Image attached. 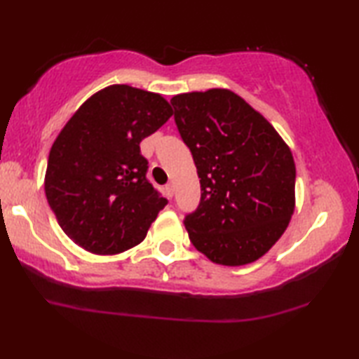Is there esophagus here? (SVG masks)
Here are the masks:
<instances>
[{
	"mask_svg": "<svg viewBox=\"0 0 359 359\" xmlns=\"http://www.w3.org/2000/svg\"><path fill=\"white\" fill-rule=\"evenodd\" d=\"M166 193H168L171 198L174 196V185H172V184H168V185H166Z\"/></svg>",
	"mask_w": 359,
	"mask_h": 359,
	"instance_id": "esophagus-1",
	"label": "esophagus"
}]
</instances>
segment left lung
I'll list each match as a JSON object with an SVG mask.
<instances>
[{
	"label": "left lung",
	"instance_id": "obj_1",
	"mask_svg": "<svg viewBox=\"0 0 359 359\" xmlns=\"http://www.w3.org/2000/svg\"><path fill=\"white\" fill-rule=\"evenodd\" d=\"M171 104L201 184V203L184 222L188 238L212 263H253L280 239L294 212L293 154L231 90L175 95Z\"/></svg>",
	"mask_w": 359,
	"mask_h": 359
}]
</instances>
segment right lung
<instances>
[{
    "label": "right lung",
    "instance_id": "right-lung-1",
    "mask_svg": "<svg viewBox=\"0 0 359 359\" xmlns=\"http://www.w3.org/2000/svg\"><path fill=\"white\" fill-rule=\"evenodd\" d=\"M172 115L160 93L115 83L77 109L48 154L44 190L79 247L117 255L142 242L168 201L149 180L139 144Z\"/></svg>",
    "mask_w": 359,
    "mask_h": 359
}]
</instances>
